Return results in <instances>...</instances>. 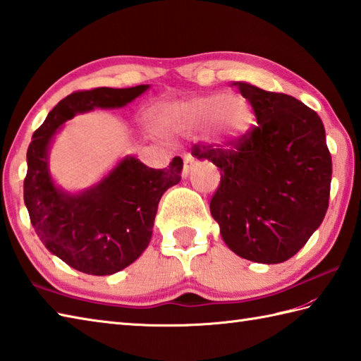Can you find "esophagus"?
Wrapping results in <instances>:
<instances>
[{
	"mask_svg": "<svg viewBox=\"0 0 361 361\" xmlns=\"http://www.w3.org/2000/svg\"><path fill=\"white\" fill-rule=\"evenodd\" d=\"M194 163H195V159H194V157H192V155H186L185 158H183V172H181V176H183V178H188L189 172L192 171Z\"/></svg>",
	"mask_w": 361,
	"mask_h": 361,
	"instance_id": "esophagus-1",
	"label": "esophagus"
}]
</instances>
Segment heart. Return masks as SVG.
Returning <instances> with one entry per match:
<instances>
[{
    "instance_id": "b5f03b06",
    "label": "heart",
    "mask_w": 361,
    "mask_h": 361,
    "mask_svg": "<svg viewBox=\"0 0 361 361\" xmlns=\"http://www.w3.org/2000/svg\"><path fill=\"white\" fill-rule=\"evenodd\" d=\"M153 121L166 135H189L208 127L212 141L224 145L247 130L250 109L242 96L212 93L159 105Z\"/></svg>"
}]
</instances>
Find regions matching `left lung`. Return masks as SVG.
Wrapping results in <instances>:
<instances>
[{
	"instance_id": "left-lung-1",
	"label": "left lung",
	"mask_w": 361,
	"mask_h": 361,
	"mask_svg": "<svg viewBox=\"0 0 361 361\" xmlns=\"http://www.w3.org/2000/svg\"><path fill=\"white\" fill-rule=\"evenodd\" d=\"M255 110L257 126L231 149H194L220 169L209 209L237 256L281 264L295 256L323 221L332 158L318 114L301 101L233 82Z\"/></svg>"
}]
</instances>
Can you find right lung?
<instances>
[{"label": "right lung", "mask_w": 361, "mask_h": 361, "mask_svg": "<svg viewBox=\"0 0 361 361\" xmlns=\"http://www.w3.org/2000/svg\"><path fill=\"white\" fill-rule=\"evenodd\" d=\"M149 88L104 87L66 96L48 113L29 144L25 204L30 224L48 251L78 271L109 276L142 255L161 197L181 180L183 159L175 157L166 169H152L127 155L96 185L71 192L51 175L52 141L78 114L122 109Z\"/></svg>", "instance_id": "right-lung-1"}]
</instances>
